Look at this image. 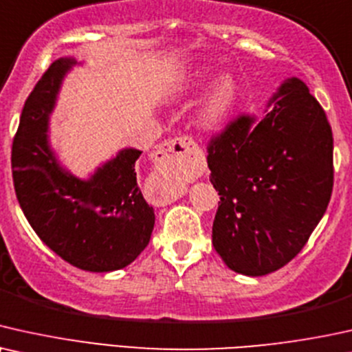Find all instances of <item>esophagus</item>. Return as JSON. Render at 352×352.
<instances>
[{
  "label": "esophagus",
  "instance_id": "1",
  "mask_svg": "<svg viewBox=\"0 0 352 352\" xmlns=\"http://www.w3.org/2000/svg\"><path fill=\"white\" fill-rule=\"evenodd\" d=\"M196 154V143L193 138L177 137L162 143L156 153H154V166L167 179L170 180V185L167 186L161 196L164 204L172 203L180 196V182L186 173L193 170Z\"/></svg>",
  "mask_w": 352,
  "mask_h": 352
}]
</instances>
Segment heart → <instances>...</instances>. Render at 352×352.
Here are the masks:
<instances>
[{
  "instance_id": "1",
  "label": "heart",
  "mask_w": 352,
  "mask_h": 352,
  "mask_svg": "<svg viewBox=\"0 0 352 352\" xmlns=\"http://www.w3.org/2000/svg\"><path fill=\"white\" fill-rule=\"evenodd\" d=\"M206 75H208V70L203 69L196 74V80H204ZM235 82H233L232 77L228 75H223L220 77L217 82L214 83L212 90L209 91L208 98H206L203 106H201L199 111V122L204 125V127H214L217 125L220 120L227 116V112L230 111L233 106V101H235Z\"/></svg>"
}]
</instances>
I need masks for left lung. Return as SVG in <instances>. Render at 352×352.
<instances>
[{"mask_svg": "<svg viewBox=\"0 0 352 352\" xmlns=\"http://www.w3.org/2000/svg\"><path fill=\"white\" fill-rule=\"evenodd\" d=\"M257 119L240 114L208 143L220 201L212 245L251 277L287 265L320 222L333 191V135L325 111L289 78Z\"/></svg>", "mask_w": 352, "mask_h": 352, "instance_id": "8db88e82", "label": "left lung"}]
</instances>
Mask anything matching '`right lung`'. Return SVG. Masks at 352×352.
Returning a JSON list of instances; mask_svg holds the SVG:
<instances>
[{
  "instance_id": "obj_1",
  "label": "right lung",
  "mask_w": 352,
  "mask_h": 352,
  "mask_svg": "<svg viewBox=\"0 0 352 352\" xmlns=\"http://www.w3.org/2000/svg\"><path fill=\"white\" fill-rule=\"evenodd\" d=\"M72 59H58L23 104L12 140L11 167L19 204L40 240L82 270L124 269L148 246L154 210L137 184V149H124L91 180L58 166L46 130L56 93Z\"/></svg>"
}]
</instances>
